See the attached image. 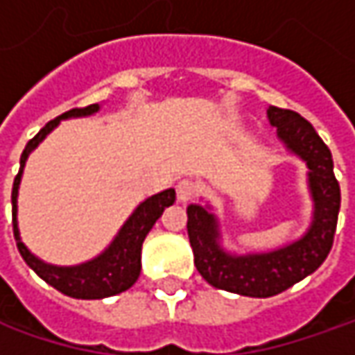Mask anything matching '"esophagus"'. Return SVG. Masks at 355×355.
<instances>
[{
  "mask_svg": "<svg viewBox=\"0 0 355 355\" xmlns=\"http://www.w3.org/2000/svg\"><path fill=\"white\" fill-rule=\"evenodd\" d=\"M175 191H178V199H180L182 203H187V201H191V199L196 198L198 185L193 184L191 180H182L180 184L175 185Z\"/></svg>",
  "mask_w": 355,
  "mask_h": 355,
  "instance_id": "34e87169",
  "label": "esophagus"
}]
</instances>
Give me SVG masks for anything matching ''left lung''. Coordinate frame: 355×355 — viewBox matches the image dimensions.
Listing matches in <instances>:
<instances>
[{
  "instance_id": "left-lung-1",
  "label": "left lung",
  "mask_w": 355,
  "mask_h": 355,
  "mask_svg": "<svg viewBox=\"0 0 355 355\" xmlns=\"http://www.w3.org/2000/svg\"><path fill=\"white\" fill-rule=\"evenodd\" d=\"M284 148L306 164L312 221L304 235L279 249L263 252H229L221 245L219 219L209 203L187 207V235L199 275L227 293L268 298L306 279L326 261L332 249L340 211V185L328 146L298 112L277 106L266 108Z\"/></svg>"
}]
</instances>
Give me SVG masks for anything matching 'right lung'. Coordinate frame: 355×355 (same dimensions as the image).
Wrapping results in <instances>:
<instances>
[{"label":"right lung","mask_w":355,"mask_h":355,"mask_svg":"<svg viewBox=\"0 0 355 355\" xmlns=\"http://www.w3.org/2000/svg\"><path fill=\"white\" fill-rule=\"evenodd\" d=\"M98 110H101V104H90L87 108H73V110H69L55 120L47 122L45 128L39 130V134L33 140L27 142L23 154H21L19 173L15 175L13 191H11L13 235H15L17 249H19L23 261L31 266L47 284L57 288L59 293L67 294L71 298H83V300H98V298L114 296V294L128 291L140 277L144 239L150 233V229L154 227L157 219L162 217L164 209L173 205V201H175V189H171V187L159 191L152 198L144 199L142 203L132 211L128 219L124 221V225L120 227V231L116 233V237L112 239V243L101 254H96L94 259H90L87 263H80V265H49L45 261H41L39 257H35L33 252L25 247V243L21 241L19 223H17V196H19V184L21 178H23V168L27 164V157L39 144L47 138V134H51L61 124V120L92 116Z\"/></svg>","instance_id":"right-lung-1"}]
</instances>
